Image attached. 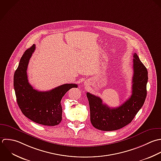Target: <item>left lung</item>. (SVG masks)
<instances>
[{"mask_svg": "<svg viewBox=\"0 0 161 161\" xmlns=\"http://www.w3.org/2000/svg\"><path fill=\"white\" fill-rule=\"evenodd\" d=\"M134 75L130 97L122 105L110 108L102 100L88 92L90 121L92 125L100 130H116L130 124L143 106L147 96L148 72L136 53L133 59Z\"/></svg>", "mask_w": 161, "mask_h": 161, "instance_id": "obj_1", "label": "left lung"}]
</instances>
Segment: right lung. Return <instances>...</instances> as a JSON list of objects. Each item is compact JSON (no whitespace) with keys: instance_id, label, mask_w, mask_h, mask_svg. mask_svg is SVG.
Masks as SVG:
<instances>
[{"instance_id":"right-lung-1","label":"right lung","mask_w":161,"mask_h":161,"mask_svg":"<svg viewBox=\"0 0 161 161\" xmlns=\"http://www.w3.org/2000/svg\"><path fill=\"white\" fill-rule=\"evenodd\" d=\"M35 49L36 46L33 44L24 52L14 73V87L17 102L22 114L31 120L44 125L54 126L62 120L63 97L78 85L64 84L47 92L34 89L28 81L27 69Z\"/></svg>"}]
</instances>
